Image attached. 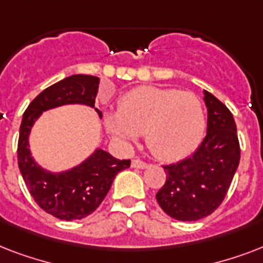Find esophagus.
Returning a JSON list of instances; mask_svg holds the SVG:
<instances>
[{
    "label": "esophagus",
    "instance_id": "34e87169",
    "mask_svg": "<svg viewBox=\"0 0 263 263\" xmlns=\"http://www.w3.org/2000/svg\"><path fill=\"white\" fill-rule=\"evenodd\" d=\"M131 165H132V168H138V169H146L148 166L146 162H143V161H140V160H132Z\"/></svg>",
    "mask_w": 263,
    "mask_h": 263
}]
</instances>
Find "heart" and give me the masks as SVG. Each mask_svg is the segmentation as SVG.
<instances>
[{
	"instance_id": "b5f03b06",
	"label": "heart",
	"mask_w": 263,
	"mask_h": 263,
	"mask_svg": "<svg viewBox=\"0 0 263 263\" xmlns=\"http://www.w3.org/2000/svg\"><path fill=\"white\" fill-rule=\"evenodd\" d=\"M105 128L115 139L134 144L140 134L162 161L185 158L199 146L206 119L199 98L175 88L140 86L120 98L119 111L105 115Z\"/></svg>"
}]
</instances>
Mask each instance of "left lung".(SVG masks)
<instances>
[{
    "instance_id": "1",
    "label": "left lung",
    "mask_w": 263,
    "mask_h": 263,
    "mask_svg": "<svg viewBox=\"0 0 263 263\" xmlns=\"http://www.w3.org/2000/svg\"><path fill=\"white\" fill-rule=\"evenodd\" d=\"M208 131L194 154L164 166L166 181L157 192V202L168 216L196 221L212 214L224 200L240 161L236 124L232 113L209 91Z\"/></svg>"
}]
</instances>
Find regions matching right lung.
Listing matches in <instances>:
<instances>
[{"mask_svg": "<svg viewBox=\"0 0 263 263\" xmlns=\"http://www.w3.org/2000/svg\"><path fill=\"white\" fill-rule=\"evenodd\" d=\"M99 78L71 75L43 90L24 111L17 144L18 168L28 191L45 212L60 220L72 221L97 210L111 187L116 175L129 168V160H117L102 148H95L80 164L61 172H53L36 162L30 148L31 129L43 111L65 105L95 107Z\"/></svg>", "mask_w": 263, "mask_h": 263, "instance_id": "right-lung-1", "label": "right lung"}]
</instances>
